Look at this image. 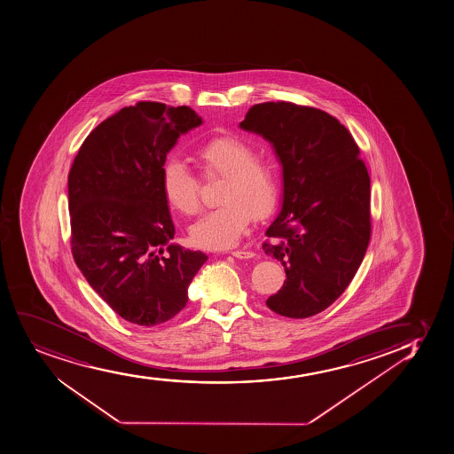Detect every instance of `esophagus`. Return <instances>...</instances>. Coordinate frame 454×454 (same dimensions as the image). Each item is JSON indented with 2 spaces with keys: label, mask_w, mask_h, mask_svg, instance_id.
<instances>
[{
  "label": "esophagus",
  "mask_w": 454,
  "mask_h": 454,
  "mask_svg": "<svg viewBox=\"0 0 454 454\" xmlns=\"http://www.w3.org/2000/svg\"><path fill=\"white\" fill-rule=\"evenodd\" d=\"M232 256L239 259H250L254 258V252H250V250H234V252H231Z\"/></svg>",
  "instance_id": "34e87169"
}]
</instances>
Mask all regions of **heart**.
Instances as JSON below:
<instances>
[{
  "label": "heart",
  "mask_w": 454,
  "mask_h": 454,
  "mask_svg": "<svg viewBox=\"0 0 454 454\" xmlns=\"http://www.w3.org/2000/svg\"><path fill=\"white\" fill-rule=\"evenodd\" d=\"M193 156L202 176H222L223 181L217 198L222 204L192 224L191 241L200 249H230L246 234L252 215L261 220L273 213L278 200V169L234 137H211L196 146ZM161 192L181 215L200 211V180L180 159L161 166Z\"/></svg>",
  "instance_id": "heart-1"
}]
</instances>
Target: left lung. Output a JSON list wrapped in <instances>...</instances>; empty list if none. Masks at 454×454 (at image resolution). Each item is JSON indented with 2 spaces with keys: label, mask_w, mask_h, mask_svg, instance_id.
<instances>
[{
  "label": "left lung",
  "mask_w": 454,
  "mask_h": 454,
  "mask_svg": "<svg viewBox=\"0 0 454 454\" xmlns=\"http://www.w3.org/2000/svg\"><path fill=\"white\" fill-rule=\"evenodd\" d=\"M239 127L271 142L283 168L282 211L262 249L282 262L286 280L267 306L282 317H313L345 293L366 254V165L347 127L317 107L258 103Z\"/></svg>",
  "instance_id": "1"
}]
</instances>
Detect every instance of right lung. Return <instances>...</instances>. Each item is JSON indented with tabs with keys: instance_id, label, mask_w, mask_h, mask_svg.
<instances>
[{
	"instance_id": "right-lung-1",
	"label": "right lung",
	"mask_w": 454,
	"mask_h": 454,
	"mask_svg": "<svg viewBox=\"0 0 454 454\" xmlns=\"http://www.w3.org/2000/svg\"><path fill=\"white\" fill-rule=\"evenodd\" d=\"M202 118L189 106L137 102L90 133L68 172L70 246L91 288L122 319L169 321L207 261L169 244L176 226L161 192V166L181 133Z\"/></svg>"
}]
</instances>
